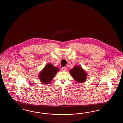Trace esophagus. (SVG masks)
I'll return each mask as SVG.
<instances>
[{
    "mask_svg": "<svg viewBox=\"0 0 123 123\" xmlns=\"http://www.w3.org/2000/svg\"><path fill=\"white\" fill-rule=\"evenodd\" d=\"M62 69L63 71L65 72V71H66V67H62Z\"/></svg>",
    "mask_w": 123,
    "mask_h": 123,
    "instance_id": "34e87169",
    "label": "esophagus"
}]
</instances>
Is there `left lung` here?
<instances>
[{
  "mask_svg": "<svg viewBox=\"0 0 123 123\" xmlns=\"http://www.w3.org/2000/svg\"><path fill=\"white\" fill-rule=\"evenodd\" d=\"M69 72L76 81L79 83L84 82L87 78V73L81 66H75L70 70Z\"/></svg>",
  "mask_w": 123,
  "mask_h": 123,
  "instance_id": "1",
  "label": "left lung"
}]
</instances>
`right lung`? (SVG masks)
<instances>
[{
  "instance_id": "add662e5",
  "label": "right lung",
  "mask_w": 123,
  "mask_h": 123,
  "mask_svg": "<svg viewBox=\"0 0 123 123\" xmlns=\"http://www.w3.org/2000/svg\"><path fill=\"white\" fill-rule=\"evenodd\" d=\"M59 69L52 64L49 63L45 66L38 75L40 81L44 84H49L56 75Z\"/></svg>"
}]
</instances>
